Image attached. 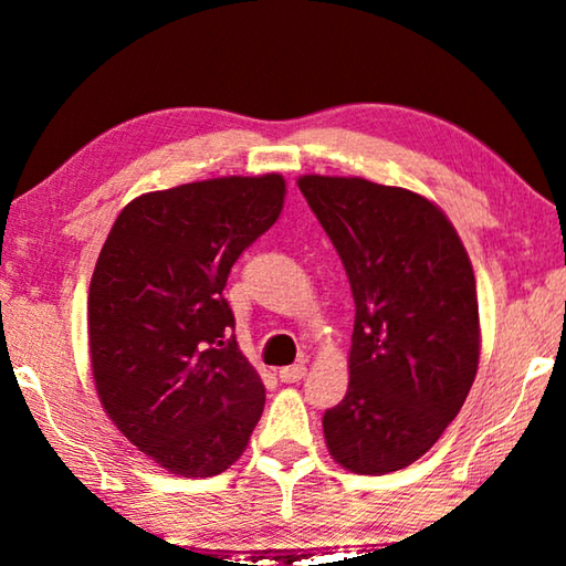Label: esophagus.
I'll list each match as a JSON object with an SVG mask.
<instances>
[{"mask_svg": "<svg viewBox=\"0 0 566 566\" xmlns=\"http://www.w3.org/2000/svg\"><path fill=\"white\" fill-rule=\"evenodd\" d=\"M304 375H306L304 361H300V364H290V367H282V369H280V379H282V381H286V385H294V381L304 379Z\"/></svg>", "mask_w": 566, "mask_h": 566, "instance_id": "34e87169", "label": "esophagus"}]
</instances>
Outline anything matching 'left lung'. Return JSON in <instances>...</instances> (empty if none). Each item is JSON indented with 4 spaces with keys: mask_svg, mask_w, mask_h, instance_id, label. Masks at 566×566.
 <instances>
[{
    "mask_svg": "<svg viewBox=\"0 0 566 566\" xmlns=\"http://www.w3.org/2000/svg\"><path fill=\"white\" fill-rule=\"evenodd\" d=\"M296 185L357 306L349 389L322 419L327 449L354 474L397 472L432 449L476 377L472 262L447 214L417 191L322 175Z\"/></svg>",
    "mask_w": 566,
    "mask_h": 566,
    "instance_id": "1",
    "label": "left lung"
}]
</instances>
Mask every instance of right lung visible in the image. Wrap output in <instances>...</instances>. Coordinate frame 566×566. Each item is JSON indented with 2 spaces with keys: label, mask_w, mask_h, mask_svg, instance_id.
<instances>
[{
  "label": "right lung",
  "mask_w": 566,
  "mask_h": 566,
  "mask_svg": "<svg viewBox=\"0 0 566 566\" xmlns=\"http://www.w3.org/2000/svg\"><path fill=\"white\" fill-rule=\"evenodd\" d=\"M284 195L274 171L147 191L102 247L87 300L94 387L119 432L169 474H222L262 417L264 385L229 339L224 286Z\"/></svg>",
  "instance_id": "right-lung-1"
}]
</instances>
